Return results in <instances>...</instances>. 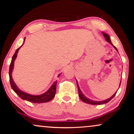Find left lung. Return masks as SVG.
<instances>
[{
  "label": "left lung",
  "mask_w": 134,
  "mask_h": 134,
  "mask_svg": "<svg viewBox=\"0 0 134 134\" xmlns=\"http://www.w3.org/2000/svg\"><path fill=\"white\" fill-rule=\"evenodd\" d=\"M102 34H103V37H105V38L106 40V41H107V42H108L109 43H110L114 47V48L116 50V51L118 52V51H117V48L115 47L114 46L113 44H112L111 41V40H110V37L107 34H106L105 32H102ZM76 83H77V88H78V92H79V96L80 97V99H81V100L83 102L86 103H88V104H91V105H103V104H105V103H107L108 102H109L115 96V94H116V93L117 92V91L115 92L114 94L111 97H109V98L106 99V100H102V101H96V100H93L91 99H90L88 98H87V97H85L84 95H83V93L82 92L81 90H80V88L79 87L78 85V83H77V81H76ZM120 84H121V81L120 82V85H119V87L120 86Z\"/></svg>",
  "instance_id": "obj_1"
}]
</instances>
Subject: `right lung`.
<instances>
[{"instance_id":"add662e5","label":"right lung","mask_w":134,"mask_h":134,"mask_svg":"<svg viewBox=\"0 0 134 134\" xmlns=\"http://www.w3.org/2000/svg\"><path fill=\"white\" fill-rule=\"evenodd\" d=\"M25 38H24V41H23V44L16 50L15 53L14 54L13 58H12V60L9 65V70L10 84H11L12 89L14 91V92L17 94L19 96L21 99L29 101L30 102L34 103H41L48 102L51 101L55 96V93H56V90H57V81H55L54 83L52 85L51 88H50L46 92H45L44 93L41 94L40 95H32V94H30L24 92V91H21V90H20L17 86V85L15 84L14 81H13V77H12V71H13V70L14 68V61L17 56L18 52H19V49H20L21 46L23 45L24 43H25ZM61 73L59 74L58 76L59 77V76L61 75Z\"/></svg>"}]
</instances>
